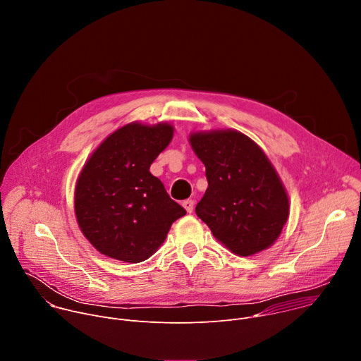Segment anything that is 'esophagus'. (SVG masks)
<instances>
[{"instance_id":"34e87169","label":"esophagus","mask_w":361,"mask_h":361,"mask_svg":"<svg viewBox=\"0 0 361 361\" xmlns=\"http://www.w3.org/2000/svg\"><path fill=\"white\" fill-rule=\"evenodd\" d=\"M183 207L185 209L187 213H192V210H194V201L192 200H185L183 202Z\"/></svg>"}]
</instances>
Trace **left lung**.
<instances>
[{"mask_svg": "<svg viewBox=\"0 0 361 361\" xmlns=\"http://www.w3.org/2000/svg\"><path fill=\"white\" fill-rule=\"evenodd\" d=\"M190 144L209 181L197 216L237 255L273 245L287 223L290 205L264 151L235 130L192 133Z\"/></svg>", "mask_w": 361, "mask_h": 361, "instance_id": "left-lung-1", "label": "left lung"}]
</instances>
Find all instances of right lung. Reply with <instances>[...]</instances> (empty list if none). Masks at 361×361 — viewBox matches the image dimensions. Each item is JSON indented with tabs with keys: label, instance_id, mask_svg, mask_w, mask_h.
I'll return each mask as SVG.
<instances>
[{
	"label": "right lung",
	"instance_id": "add662e5",
	"mask_svg": "<svg viewBox=\"0 0 361 361\" xmlns=\"http://www.w3.org/2000/svg\"><path fill=\"white\" fill-rule=\"evenodd\" d=\"M174 134L167 123L127 124L102 141L82 167L74 207L85 238L101 252L141 263L164 243L185 210L170 198L149 166Z\"/></svg>",
	"mask_w": 361,
	"mask_h": 361
}]
</instances>
